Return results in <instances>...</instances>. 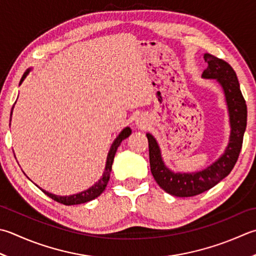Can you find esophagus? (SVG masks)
Instances as JSON below:
<instances>
[{"label": "esophagus", "instance_id": "34e87169", "mask_svg": "<svg viewBox=\"0 0 256 256\" xmlns=\"http://www.w3.org/2000/svg\"><path fill=\"white\" fill-rule=\"evenodd\" d=\"M138 123H140V124H142V123H141V121H140V122H138Z\"/></svg>", "mask_w": 256, "mask_h": 256}]
</instances>
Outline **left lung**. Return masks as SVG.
<instances>
[{
	"mask_svg": "<svg viewBox=\"0 0 256 256\" xmlns=\"http://www.w3.org/2000/svg\"><path fill=\"white\" fill-rule=\"evenodd\" d=\"M208 68L202 78L216 80L223 88L228 104L231 134L224 153L206 168L194 173H174L165 166L156 140L148 133L151 172L155 181L165 192L178 198H188L201 194L215 186L231 173L242 148L243 136L248 121V108L242 95L240 83L231 65L224 60L205 53Z\"/></svg>",
	"mask_w": 256,
	"mask_h": 256,
	"instance_id": "1",
	"label": "left lung"
}]
</instances>
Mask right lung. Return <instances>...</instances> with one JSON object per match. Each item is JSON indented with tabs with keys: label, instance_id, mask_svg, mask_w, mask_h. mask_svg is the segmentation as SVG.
Returning <instances> with one entry per match:
<instances>
[{
	"label": "right lung",
	"instance_id": "obj_1",
	"mask_svg": "<svg viewBox=\"0 0 256 256\" xmlns=\"http://www.w3.org/2000/svg\"><path fill=\"white\" fill-rule=\"evenodd\" d=\"M31 71V68H28L26 71L24 72L23 76L20 81V85L22 84V82L24 81V78L28 76V74ZM13 113V108L11 110V116ZM132 131L130 128H125L123 131L118 134V136L114 140L113 144L111 145V148H110V152L108 154V158H106V164H105V171L103 173V176L98 180V181L95 183L93 186H91L90 188H88L86 191H83L81 193L78 194H73V195H68V196H60V195H55L50 193L48 191H44L43 188H41L42 191L48 195V196L51 198L54 201H56L58 203H62L64 205H75V204H82V203H86L88 201H92V200L96 198L98 196H100L103 193V191L106 188V185L108 183L110 180V175H111V171H112V164H113V160L115 156V153L118 151V148L121 145L123 140H125L126 138H128L131 135Z\"/></svg>",
	"mask_w": 256,
	"mask_h": 256
}]
</instances>
